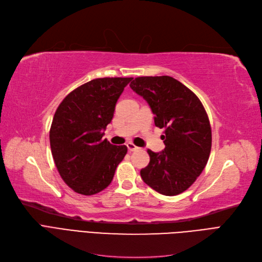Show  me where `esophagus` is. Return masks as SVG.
Instances as JSON below:
<instances>
[{"label": "esophagus", "instance_id": "obj_1", "mask_svg": "<svg viewBox=\"0 0 262 262\" xmlns=\"http://www.w3.org/2000/svg\"><path fill=\"white\" fill-rule=\"evenodd\" d=\"M127 147H128L129 151H135V150H138V149H140V147H138V146H135L133 143H128V144H127Z\"/></svg>", "mask_w": 262, "mask_h": 262}]
</instances>
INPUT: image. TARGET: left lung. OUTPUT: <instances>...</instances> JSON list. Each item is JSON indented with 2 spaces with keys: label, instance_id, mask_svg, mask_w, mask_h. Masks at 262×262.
I'll list each match as a JSON object with an SVG mask.
<instances>
[{
  "label": "left lung",
  "instance_id": "obj_1",
  "mask_svg": "<svg viewBox=\"0 0 262 262\" xmlns=\"http://www.w3.org/2000/svg\"><path fill=\"white\" fill-rule=\"evenodd\" d=\"M130 88L145 100L155 125L165 129V149L147 150L149 164L143 181L156 192L174 196L191 186L208 161L211 128L202 102L191 90L169 76L135 78Z\"/></svg>",
  "mask_w": 262,
  "mask_h": 262
}]
</instances>
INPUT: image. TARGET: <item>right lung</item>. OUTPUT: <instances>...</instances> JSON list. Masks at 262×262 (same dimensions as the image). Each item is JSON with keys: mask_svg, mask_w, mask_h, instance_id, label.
<instances>
[{"mask_svg": "<svg viewBox=\"0 0 262 262\" xmlns=\"http://www.w3.org/2000/svg\"><path fill=\"white\" fill-rule=\"evenodd\" d=\"M133 78H98L70 92L57 107L50 130L51 150L64 182L81 195L102 192L127 154L115 146L104 130L115 106Z\"/></svg>", "mask_w": 262, "mask_h": 262, "instance_id": "1", "label": "right lung"}]
</instances>
